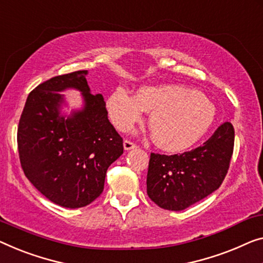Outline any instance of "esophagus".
<instances>
[{
    "mask_svg": "<svg viewBox=\"0 0 263 263\" xmlns=\"http://www.w3.org/2000/svg\"><path fill=\"white\" fill-rule=\"evenodd\" d=\"M123 144H124V150H126V151H130V150H132V148L137 147V145L135 143L130 142V140H124Z\"/></svg>",
    "mask_w": 263,
    "mask_h": 263,
    "instance_id": "34e87169",
    "label": "esophagus"
}]
</instances>
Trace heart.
I'll return each mask as SVG.
<instances>
[{"instance_id":"obj_1","label":"heart","mask_w":263,"mask_h":263,"mask_svg":"<svg viewBox=\"0 0 263 263\" xmlns=\"http://www.w3.org/2000/svg\"><path fill=\"white\" fill-rule=\"evenodd\" d=\"M111 123L127 131L148 115V128L155 144L169 152L186 150L202 139L213 126L216 108L201 93L178 85L144 86L130 96L117 88L106 100Z\"/></svg>"}]
</instances>
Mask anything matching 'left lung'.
I'll return each instance as SVG.
<instances>
[{
	"instance_id": "8db88e82",
	"label": "left lung",
	"mask_w": 263,
	"mask_h": 263,
	"mask_svg": "<svg viewBox=\"0 0 263 263\" xmlns=\"http://www.w3.org/2000/svg\"><path fill=\"white\" fill-rule=\"evenodd\" d=\"M234 139V127L227 121L195 150L172 156L151 154L148 197L163 209L181 211L213 194L228 172Z\"/></svg>"
}]
</instances>
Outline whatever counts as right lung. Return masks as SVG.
Wrapping results in <instances>:
<instances>
[{
	"label": "right lung",
	"mask_w": 263,
	"mask_h": 263,
	"mask_svg": "<svg viewBox=\"0 0 263 263\" xmlns=\"http://www.w3.org/2000/svg\"><path fill=\"white\" fill-rule=\"evenodd\" d=\"M87 70L54 77L27 98L17 128L21 166L55 204L77 209L104 190L108 166L123 155V139L107 118L101 94H92ZM76 89L83 105L70 112L62 91Z\"/></svg>",
	"instance_id": "obj_1"
}]
</instances>
